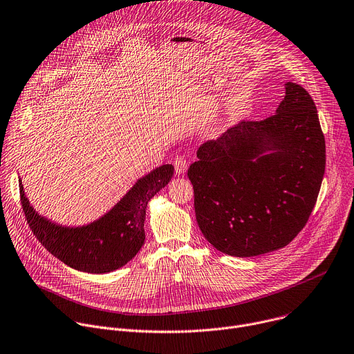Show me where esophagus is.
Segmentation results:
<instances>
[{
	"label": "esophagus",
	"instance_id": "obj_1",
	"mask_svg": "<svg viewBox=\"0 0 354 354\" xmlns=\"http://www.w3.org/2000/svg\"><path fill=\"white\" fill-rule=\"evenodd\" d=\"M187 167H188V163L184 156H177L174 159V169L177 174H184L187 171Z\"/></svg>",
	"mask_w": 354,
	"mask_h": 354
}]
</instances>
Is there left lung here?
Wrapping results in <instances>:
<instances>
[{
	"mask_svg": "<svg viewBox=\"0 0 354 354\" xmlns=\"http://www.w3.org/2000/svg\"><path fill=\"white\" fill-rule=\"evenodd\" d=\"M276 113L241 121L202 144L188 169L205 239L233 257L286 247L306 226L325 173V138L317 107L288 82Z\"/></svg>",
	"mask_w": 354,
	"mask_h": 354,
	"instance_id": "1",
	"label": "left lung"
}]
</instances>
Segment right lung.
Segmentation results:
<instances>
[{
	"label": "right lung",
	"instance_id": "1",
	"mask_svg": "<svg viewBox=\"0 0 354 354\" xmlns=\"http://www.w3.org/2000/svg\"><path fill=\"white\" fill-rule=\"evenodd\" d=\"M173 165H163L139 178L122 199L96 222L65 227L40 216L25 196L19 181L21 203L28 225L43 247L65 265L88 273H107L129 262L144 245L147 206L167 185Z\"/></svg>",
	"mask_w": 354,
	"mask_h": 354
}]
</instances>
